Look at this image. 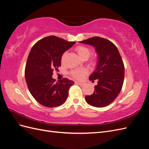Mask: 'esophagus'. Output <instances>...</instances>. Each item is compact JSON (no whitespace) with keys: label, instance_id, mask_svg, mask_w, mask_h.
Listing matches in <instances>:
<instances>
[{"label":"esophagus","instance_id":"obj_1","mask_svg":"<svg viewBox=\"0 0 149 149\" xmlns=\"http://www.w3.org/2000/svg\"><path fill=\"white\" fill-rule=\"evenodd\" d=\"M76 84H79V85H80V86H82V85H83V83H79V82H78V83H76Z\"/></svg>","mask_w":149,"mask_h":149}]
</instances>
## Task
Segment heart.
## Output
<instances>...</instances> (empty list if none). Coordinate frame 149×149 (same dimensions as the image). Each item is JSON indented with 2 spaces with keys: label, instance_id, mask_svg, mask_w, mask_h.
I'll use <instances>...</instances> for the list:
<instances>
[{
  "label": "heart",
  "instance_id": "heart-1",
  "mask_svg": "<svg viewBox=\"0 0 149 149\" xmlns=\"http://www.w3.org/2000/svg\"><path fill=\"white\" fill-rule=\"evenodd\" d=\"M76 51L78 53L79 56L83 58L84 60H87L88 58L90 57L92 54V50L88 47H84V46H78L76 48ZM67 55V52H65L61 56V61L63 62L65 58ZM91 63L93 65L95 64V61H92ZM88 70L86 69H81V70H74L71 71V75L73 76V78L77 79H81L83 78L85 75L88 74Z\"/></svg>",
  "mask_w": 149,
  "mask_h": 149
}]
</instances>
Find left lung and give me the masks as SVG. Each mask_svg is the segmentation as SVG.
I'll return each instance as SVG.
<instances>
[{
	"mask_svg": "<svg viewBox=\"0 0 149 149\" xmlns=\"http://www.w3.org/2000/svg\"><path fill=\"white\" fill-rule=\"evenodd\" d=\"M79 42L95 47L98 56L96 68L89 78L92 82L97 79V84L93 94L86 96L85 100L96 107L109 105L119 95L124 83V65L118 49L109 40L99 37Z\"/></svg>",
	"mask_w": 149,
	"mask_h": 149,
	"instance_id": "1",
	"label": "left lung"
}]
</instances>
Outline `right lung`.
Listing matches in <instances>:
<instances>
[{
    "label": "right lung",
    "instance_id": "obj_1",
    "mask_svg": "<svg viewBox=\"0 0 149 149\" xmlns=\"http://www.w3.org/2000/svg\"><path fill=\"white\" fill-rule=\"evenodd\" d=\"M75 43L56 36H48L31 48L25 69V77L30 93L40 104L54 107L63 104L68 96L73 81L63 78L55 83L54 70L61 66L63 54Z\"/></svg>",
    "mask_w": 149,
    "mask_h": 149
}]
</instances>
